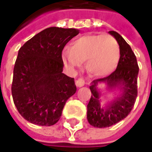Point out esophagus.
I'll return each mask as SVG.
<instances>
[{
    "label": "esophagus",
    "instance_id": "34e87169",
    "mask_svg": "<svg viewBox=\"0 0 152 152\" xmlns=\"http://www.w3.org/2000/svg\"><path fill=\"white\" fill-rule=\"evenodd\" d=\"M75 85H76L77 87H82V86H84L85 85V79H83V78H79V79H78L75 81Z\"/></svg>",
    "mask_w": 152,
    "mask_h": 152
}]
</instances>
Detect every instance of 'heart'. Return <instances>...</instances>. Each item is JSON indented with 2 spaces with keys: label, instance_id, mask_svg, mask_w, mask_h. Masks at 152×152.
<instances>
[{
  "label": "heart",
  "instance_id": "1",
  "mask_svg": "<svg viewBox=\"0 0 152 152\" xmlns=\"http://www.w3.org/2000/svg\"><path fill=\"white\" fill-rule=\"evenodd\" d=\"M63 63L71 69L81 67L86 61V69L96 77L110 75L120 58L118 43L110 34H85L74 39L70 47L61 52Z\"/></svg>",
  "mask_w": 152,
  "mask_h": 152
}]
</instances>
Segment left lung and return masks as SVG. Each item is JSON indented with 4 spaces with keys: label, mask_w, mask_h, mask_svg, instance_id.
Wrapping results in <instances>:
<instances>
[{
    "label": "left lung",
    "mask_w": 152,
    "mask_h": 152,
    "mask_svg": "<svg viewBox=\"0 0 152 152\" xmlns=\"http://www.w3.org/2000/svg\"><path fill=\"white\" fill-rule=\"evenodd\" d=\"M120 48L118 67L109 76L92 81L90 89L91 97L87 105V119L96 128H107L125 118L134 107L137 97V78L139 73L137 60L131 47L115 31H109ZM104 83L108 92L118 89L120 94L105 107L101 106V93L98 85Z\"/></svg>",
    "instance_id": "1"
}]
</instances>
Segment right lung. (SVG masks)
<instances>
[{
    "label": "right lung",
    "mask_w": 152,
    "mask_h": 152,
    "mask_svg": "<svg viewBox=\"0 0 152 152\" xmlns=\"http://www.w3.org/2000/svg\"><path fill=\"white\" fill-rule=\"evenodd\" d=\"M79 33L76 28H47L18 50L12 95L18 113L29 123L56 124L67 99L75 94L74 79L62 73L61 51Z\"/></svg>",
    "instance_id": "1"
}]
</instances>
